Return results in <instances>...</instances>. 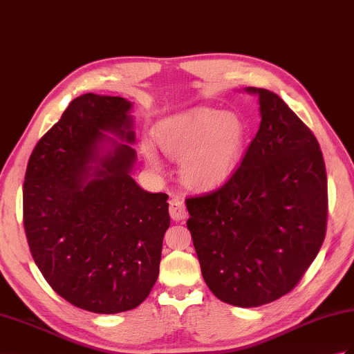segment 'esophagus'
<instances>
[{"instance_id": "esophagus-1", "label": "esophagus", "mask_w": 354, "mask_h": 354, "mask_svg": "<svg viewBox=\"0 0 354 354\" xmlns=\"http://www.w3.org/2000/svg\"><path fill=\"white\" fill-rule=\"evenodd\" d=\"M169 211H170V217L174 218L175 221H180L187 217V208H185V203L184 201L180 199V197H174V199L170 201L169 205Z\"/></svg>"}]
</instances>
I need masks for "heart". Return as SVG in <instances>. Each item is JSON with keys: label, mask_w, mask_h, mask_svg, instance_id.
<instances>
[{"label": "heart", "mask_w": 354, "mask_h": 354, "mask_svg": "<svg viewBox=\"0 0 354 354\" xmlns=\"http://www.w3.org/2000/svg\"><path fill=\"white\" fill-rule=\"evenodd\" d=\"M153 140L167 158L180 162V179L187 187L208 192L234 175L243 157L248 128L234 113L197 109L157 123ZM142 152L151 169H161L151 145L143 143Z\"/></svg>", "instance_id": "b5f03b06"}]
</instances>
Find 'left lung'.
Wrapping results in <instances>:
<instances>
[{
  "label": "left lung",
  "instance_id": "1",
  "mask_svg": "<svg viewBox=\"0 0 354 354\" xmlns=\"http://www.w3.org/2000/svg\"><path fill=\"white\" fill-rule=\"evenodd\" d=\"M248 152L216 192L188 197L187 227L203 281L217 299L257 308L299 283L326 236L327 176L312 131L267 88Z\"/></svg>",
  "mask_w": 354,
  "mask_h": 354
}]
</instances>
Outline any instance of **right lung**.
Returning <instances> with one entry per match:
<instances>
[{"label": "right lung", "mask_w": 354, "mask_h": 354, "mask_svg": "<svg viewBox=\"0 0 354 354\" xmlns=\"http://www.w3.org/2000/svg\"><path fill=\"white\" fill-rule=\"evenodd\" d=\"M133 102L86 93L39 140L24 180V227L36 266L71 305L137 308L160 273L169 196L143 190Z\"/></svg>", "instance_id": "right-lung-1"}]
</instances>
